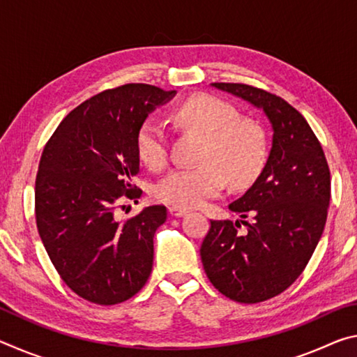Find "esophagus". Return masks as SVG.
I'll list each match as a JSON object with an SVG mask.
<instances>
[{
	"mask_svg": "<svg viewBox=\"0 0 357 357\" xmlns=\"http://www.w3.org/2000/svg\"><path fill=\"white\" fill-rule=\"evenodd\" d=\"M168 213H170V215H173V217H183V215L189 213V211H185L183 208H178V206H170V208H168Z\"/></svg>",
	"mask_w": 357,
	"mask_h": 357,
	"instance_id": "obj_1",
	"label": "esophagus"
}]
</instances>
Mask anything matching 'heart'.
Listing matches in <instances>:
<instances>
[{"mask_svg": "<svg viewBox=\"0 0 357 357\" xmlns=\"http://www.w3.org/2000/svg\"><path fill=\"white\" fill-rule=\"evenodd\" d=\"M179 124L203 137L200 164L179 167L157 183V200L178 208H197L217 197L228 183L250 184L261 170L266 157L263 135L257 126L241 121L234 108L214 96H197L174 114ZM137 148L151 168L168 160V135L159 121L148 119L138 130Z\"/></svg>", "mask_w": 357, "mask_h": 357, "instance_id": "1", "label": "heart"}]
</instances>
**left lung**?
<instances>
[{
    "label": "left lung",
    "mask_w": 357,
    "mask_h": 357,
    "mask_svg": "<svg viewBox=\"0 0 357 357\" xmlns=\"http://www.w3.org/2000/svg\"><path fill=\"white\" fill-rule=\"evenodd\" d=\"M213 86L250 102L268 116L273 146L263 172L229 204L239 220H211L200 255L215 289L241 304L268 301L305 269L321 238L331 200V173L317 135L287 100L244 83ZM250 215L252 222L243 219Z\"/></svg>",
    "instance_id": "left-lung-1"
}]
</instances>
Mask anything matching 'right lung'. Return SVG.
<instances>
[{
    "label": "right lung",
    "instance_id": "1",
    "mask_svg": "<svg viewBox=\"0 0 357 357\" xmlns=\"http://www.w3.org/2000/svg\"><path fill=\"white\" fill-rule=\"evenodd\" d=\"M174 91L144 83L105 89L74 108L47 142L36 176V223L59 277L99 305L130 299L153 269L154 233L167 220L162 204L118 220L140 172L138 130Z\"/></svg>",
    "mask_w": 357,
    "mask_h": 357
}]
</instances>
